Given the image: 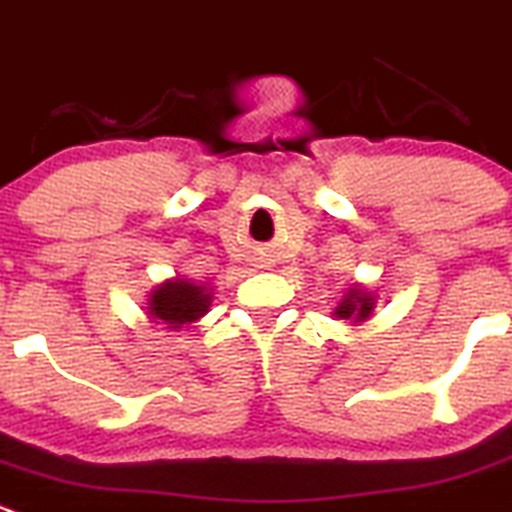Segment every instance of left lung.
I'll list each match as a JSON object with an SVG mask.
<instances>
[{
    "instance_id": "left-lung-1",
    "label": "left lung",
    "mask_w": 512,
    "mask_h": 512,
    "mask_svg": "<svg viewBox=\"0 0 512 512\" xmlns=\"http://www.w3.org/2000/svg\"><path fill=\"white\" fill-rule=\"evenodd\" d=\"M374 304H377V296H374L367 286L352 284L347 291H344V296L339 299V304L334 306L332 314L337 316V319H347L352 321V324H362V321H367L369 316H372Z\"/></svg>"
}]
</instances>
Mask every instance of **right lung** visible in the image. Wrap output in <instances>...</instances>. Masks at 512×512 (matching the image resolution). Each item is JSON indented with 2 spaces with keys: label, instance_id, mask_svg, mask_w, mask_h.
<instances>
[{
  "label": "right lung",
  "instance_id": "obj_1",
  "mask_svg": "<svg viewBox=\"0 0 512 512\" xmlns=\"http://www.w3.org/2000/svg\"><path fill=\"white\" fill-rule=\"evenodd\" d=\"M213 289L191 279H165L148 294V314L165 329H183L208 314Z\"/></svg>",
  "mask_w": 512,
  "mask_h": 512
}]
</instances>
